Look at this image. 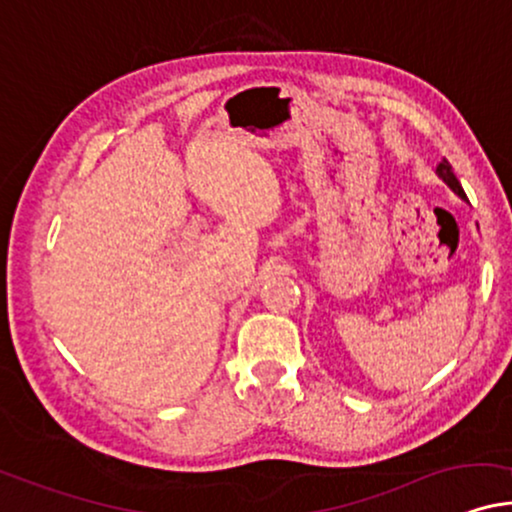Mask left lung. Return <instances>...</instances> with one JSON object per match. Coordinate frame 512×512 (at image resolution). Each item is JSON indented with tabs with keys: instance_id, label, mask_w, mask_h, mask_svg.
I'll list each match as a JSON object with an SVG mask.
<instances>
[{
	"instance_id": "1",
	"label": "left lung",
	"mask_w": 512,
	"mask_h": 512,
	"mask_svg": "<svg viewBox=\"0 0 512 512\" xmlns=\"http://www.w3.org/2000/svg\"><path fill=\"white\" fill-rule=\"evenodd\" d=\"M437 175H439L441 180L446 182V185L451 187V192H453V194H458L460 199L468 201V197H465L463 187H460V182H458V178H456V173H453V168H451V163H449V161H446V159H441V161H439V166H437Z\"/></svg>"
}]
</instances>
